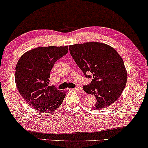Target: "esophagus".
Listing matches in <instances>:
<instances>
[{
	"mask_svg": "<svg viewBox=\"0 0 148 148\" xmlns=\"http://www.w3.org/2000/svg\"><path fill=\"white\" fill-rule=\"evenodd\" d=\"M73 90H77V91H79V92H84L82 88L80 87V86L76 87V88H74V89H73Z\"/></svg>",
	"mask_w": 148,
	"mask_h": 148,
	"instance_id": "1",
	"label": "esophagus"
}]
</instances>
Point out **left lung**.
Returning <instances> with one entry per match:
<instances>
[{
    "mask_svg": "<svg viewBox=\"0 0 148 148\" xmlns=\"http://www.w3.org/2000/svg\"><path fill=\"white\" fill-rule=\"evenodd\" d=\"M69 50L85 76L93 78L91 83L83 86L87 94L96 96L93 109L102 110L115 102L124 90L127 80L124 63L116 50L96 42L70 45Z\"/></svg>",
    "mask_w": 148,
    "mask_h": 148,
    "instance_id": "8db88e82",
    "label": "left lung"
}]
</instances>
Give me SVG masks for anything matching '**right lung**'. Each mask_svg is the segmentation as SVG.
I'll use <instances>...</instances> for the list:
<instances>
[{
	"label": "right lung",
	"mask_w": 148,
	"mask_h": 148,
	"mask_svg": "<svg viewBox=\"0 0 148 148\" xmlns=\"http://www.w3.org/2000/svg\"><path fill=\"white\" fill-rule=\"evenodd\" d=\"M68 46L38 47L25 52L15 71L17 90L28 104L44 114H51L60 106L64 92L49 86L50 73L56 60L68 53Z\"/></svg>",
	"instance_id": "obj_1"
}]
</instances>
